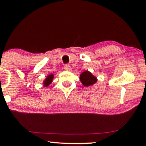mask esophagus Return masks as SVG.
<instances>
[{
	"mask_svg": "<svg viewBox=\"0 0 146 146\" xmlns=\"http://www.w3.org/2000/svg\"><path fill=\"white\" fill-rule=\"evenodd\" d=\"M64 68L65 70H66V71H71V70H72L71 67L69 65H65L64 67Z\"/></svg>",
	"mask_w": 146,
	"mask_h": 146,
	"instance_id": "34e87169",
	"label": "esophagus"
}]
</instances>
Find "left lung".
Returning a JSON list of instances; mask_svg holds the SVG:
<instances>
[{"label": "left lung", "instance_id": "8db88e82", "mask_svg": "<svg viewBox=\"0 0 146 146\" xmlns=\"http://www.w3.org/2000/svg\"><path fill=\"white\" fill-rule=\"evenodd\" d=\"M80 80L82 84L84 85V86L88 87L93 84L97 82V78L94 76L92 75L90 72L89 71H84L81 74L80 76Z\"/></svg>", "mask_w": 146, "mask_h": 146}]
</instances>
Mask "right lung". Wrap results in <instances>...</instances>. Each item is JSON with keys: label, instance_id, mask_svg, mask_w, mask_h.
<instances>
[{"label": "right lung", "instance_id": "1", "mask_svg": "<svg viewBox=\"0 0 146 146\" xmlns=\"http://www.w3.org/2000/svg\"><path fill=\"white\" fill-rule=\"evenodd\" d=\"M53 78H54V74H52L47 76L46 78L43 82L44 86H45V87L48 86L52 83V82Z\"/></svg>", "mask_w": 146, "mask_h": 146}]
</instances>
